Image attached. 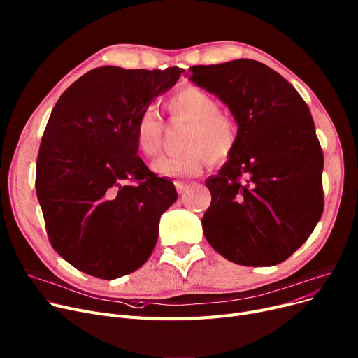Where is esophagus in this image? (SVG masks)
Listing matches in <instances>:
<instances>
[{
    "mask_svg": "<svg viewBox=\"0 0 358 358\" xmlns=\"http://www.w3.org/2000/svg\"><path fill=\"white\" fill-rule=\"evenodd\" d=\"M175 186H176V191L179 192V194H185L187 189H189V185H186V183H183V182H175Z\"/></svg>",
    "mask_w": 358,
    "mask_h": 358,
    "instance_id": "esophagus-1",
    "label": "esophagus"
}]
</instances>
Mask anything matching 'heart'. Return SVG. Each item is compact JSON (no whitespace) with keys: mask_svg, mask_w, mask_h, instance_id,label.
<instances>
[{"mask_svg":"<svg viewBox=\"0 0 358 358\" xmlns=\"http://www.w3.org/2000/svg\"><path fill=\"white\" fill-rule=\"evenodd\" d=\"M166 108L175 120L189 122L180 155L160 156L152 171L160 178H180L198 175L205 160L222 164L234 155L240 129L237 121L227 113L220 111V102L205 90L187 85L173 94L166 102ZM163 121L152 110L140 114L134 124V141L137 150L144 157H153L160 150Z\"/></svg>","mask_w":358,"mask_h":358,"instance_id":"obj_1","label":"heart"}]
</instances>
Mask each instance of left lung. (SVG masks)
<instances>
[{
	"instance_id": "obj_1",
	"label": "left lung",
	"mask_w": 358,
	"mask_h": 358,
	"mask_svg": "<svg viewBox=\"0 0 358 358\" xmlns=\"http://www.w3.org/2000/svg\"><path fill=\"white\" fill-rule=\"evenodd\" d=\"M191 80L234 115L238 145L206 179L208 243L241 266H275L309 238L324 211V155L306 102L264 63L237 59L189 68Z\"/></svg>"
}]
</instances>
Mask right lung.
<instances>
[{
  "label": "right lung",
  "mask_w": 358,
  "mask_h": 358,
  "mask_svg": "<svg viewBox=\"0 0 358 358\" xmlns=\"http://www.w3.org/2000/svg\"><path fill=\"white\" fill-rule=\"evenodd\" d=\"M101 66L63 92L36 162V194L56 253L87 275L113 280L140 268L176 199L173 182L137 156L134 124L180 73Z\"/></svg>",
  "instance_id": "obj_1"
}]
</instances>
